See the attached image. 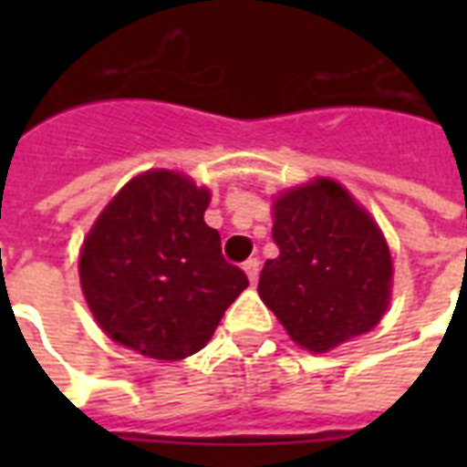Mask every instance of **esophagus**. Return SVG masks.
Wrapping results in <instances>:
<instances>
[{"instance_id":"obj_1","label":"esophagus","mask_w":467,"mask_h":467,"mask_svg":"<svg viewBox=\"0 0 467 467\" xmlns=\"http://www.w3.org/2000/svg\"><path fill=\"white\" fill-rule=\"evenodd\" d=\"M242 269H244V274H247L249 281H252V284H256V278H259V262H256V259H247Z\"/></svg>"}]
</instances>
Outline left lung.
<instances>
[{"label": "left lung", "instance_id": "8db88e82", "mask_svg": "<svg viewBox=\"0 0 467 467\" xmlns=\"http://www.w3.org/2000/svg\"><path fill=\"white\" fill-rule=\"evenodd\" d=\"M278 256L259 296L298 347L325 354L370 332L390 303L392 259L380 227L341 183L315 179L274 201Z\"/></svg>", "mask_w": 467, "mask_h": 467}]
</instances>
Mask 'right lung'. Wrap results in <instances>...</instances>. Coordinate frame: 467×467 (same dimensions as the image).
<instances>
[{
  "label": "right lung",
  "mask_w": 467,
  "mask_h": 467,
  "mask_svg": "<svg viewBox=\"0 0 467 467\" xmlns=\"http://www.w3.org/2000/svg\"><path fill=\"white\" fill-rule=\"evenodd\" d=\"M211 191L150 169L113 196L87 234L79 281L91 315L113 341L157 361H179L211 341L249 285L205 225Z\"/></svg>",
  "instance_id": "1"
}]
</instances>
